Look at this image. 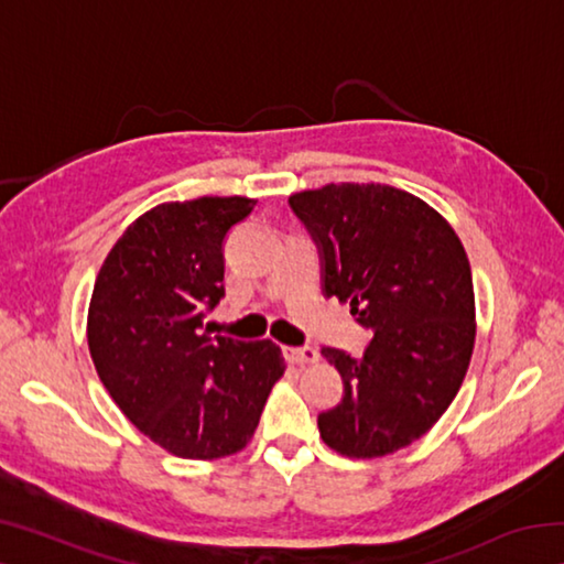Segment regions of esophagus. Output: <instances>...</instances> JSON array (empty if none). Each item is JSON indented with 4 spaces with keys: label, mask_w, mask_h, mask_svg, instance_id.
<instances>
[{
    "label": "esophagus",
    "mask_w": 564,
    "mask_h": 564,
    "mask_svg": "<svg viewBox=\"0 0 564 564\" xmlns=\"http://www.w3.org/2000/svg\"><path fill=\"white\" fill-rule=\"evenodd\" d=\"M283 356L289 362H295V366H303V362H316L321 356L313 346H303V348H283Z\"/></svg>",
    "instance_id": "esophagus-1"
}]
</instances>
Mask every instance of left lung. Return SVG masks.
Returning a JSON list of instances; mask_svg holds the SVG:
<instances>
[{
  "mask_svg": "<svg viewBox=\"0 0 564 564\" xmlns=\"http://www.w3.org/2000/svg\"><path fill=\"white\" fill-rule=\"evenodd\" d=\"M321 253L323 295L350 303L373 338L360 358L323 348L343 398L323 443L380 457L423 437L453 403L475 346L465 248L435 208L386 184H328L289 198Z\"/></svg>",
  "mask_w": 564,
  "mask_h": 564,
  "instance_id": "obj_1",
  "label": "left lung"
}]
</instances>
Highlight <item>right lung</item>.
<instances>
[{
  "label": "right lung",
  "instance_id": "right-lung-1",
  "mask_svg": "<svg viewBox=\"0 0 564 564\" xmlns=\"http://www.w3.org/2000/svg\"><path fill=\"white\" fill-rule=\"evenodd\" d=\"M243 196L174 202L139 216L94 283L87 338L104 388L141 433L188 460L243 451L285 362L271 340L208 336L224 299V241Z\"/></svg>",
  "mask_w": 564,
  "mask_h": 564
}]
</instances>
